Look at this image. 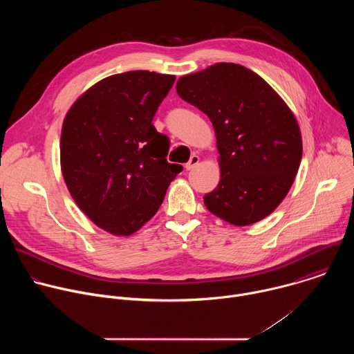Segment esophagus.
Segmentation results:
<instances>
[{"mask_svg": "<svg viewBox=\"0 0 354 354\" xmlns=\"http://www.w3.org/2000/svg\"><path fill=\"white\" fill-rule=\"evenodd\" d=\"M198 161H200L198 156H192V157H190V160H189V162H187V164H185V168H186L187 171H190V169H193V168L198 164Z\"/></svg>", "mask_w": 354, "mask_h": 354, "instance_id": "1", "label": "esophagus"}]
</instances>
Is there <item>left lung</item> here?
<instances>
[{
	"label": "left lung",
	"instance_id": "8db88e82",
	"mask_svg": "<svg viewBox=\"0 0 354 354\" xmlns=\"http://www.w3.org/2000/svg\"><path fill=\"white\" fill-rule=\"evenodd\" d=\"M176 92L214 127L221 176L203 197L207 210L236 227L272 214L302 157L298 122L281 96L257 73L234 63L180 77Z\"/></svg>",
	"mask_w": 354,
	"mask_h": 354
}]
</instances>
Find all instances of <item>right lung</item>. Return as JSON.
I'll list each match as a JSON object with an SVG mask.
<instances>
[{
    "label": "right lung",
    "mask_w": 354,
    "mask_h": 354,
    "mask_svg": "<svg viewBox=\"0 0 354 354\" xmlns=\"http://www.w3.org/2000/svg\"><path fill=\"white\" fill-rule=\"evenodd\" d=\"M175 75L115 74L86 89L67 112L60 138L70 194L99 228L129 236L156 216L182 171L169 164V140L153 118Z\"/></svg>",
    "instance_id": "1"
}]
</instances>
